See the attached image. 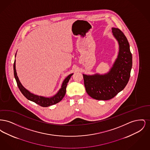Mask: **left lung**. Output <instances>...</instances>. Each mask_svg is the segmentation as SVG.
I'll return each mask as SVG.
<instances>
[{
  "instance_id": "1",
  "label": "left lung",
  "mask_w": 150,
  "mask_h": 150,
  "mask_svg": "<svg viewBox=\"0 0 150 150\" xmlns=\"http://www.w3.org/2000/svg\"><path fill=\"white\" fill-rule=\"evenodd\" d=\"M119 44V52L110 71L105 74H83L86 93L95 100H108L124 89L128 83L132 55L126 36L120 29L112 28Z\"/></svg>"
}]
</instances>
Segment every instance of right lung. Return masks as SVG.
<instances>
[{
	"mask_svg": "<svg viewBox=\"0 0 150 150\" xmlns=\"http://www.w3.org/2000/svg\"><path fill=\"white\" fill-rule=\"evenodd\" d=\"M16 56V53L15 55V57ZM13 70H14V78L16 80L18 87L20 90L21 92L22 93V94L28 100L35 102L36 104L40 105V106L45 107H48L52 105H55L63 99L66 92V89L67 83L71 76L73 75V73L71 74L64 79V81L62 82L61 88L59 89V90L55 95L50 97H45L36 95L33 93H31L30 91L27 90L22 85L17 76V72L16 70V59L14 60V64H13Z\"/></svg>",
	"mask_w": 150,
	"mask_h": 150,
	"instance_id": "obj_1",
	"label": "right lung"
}]
</instances>
